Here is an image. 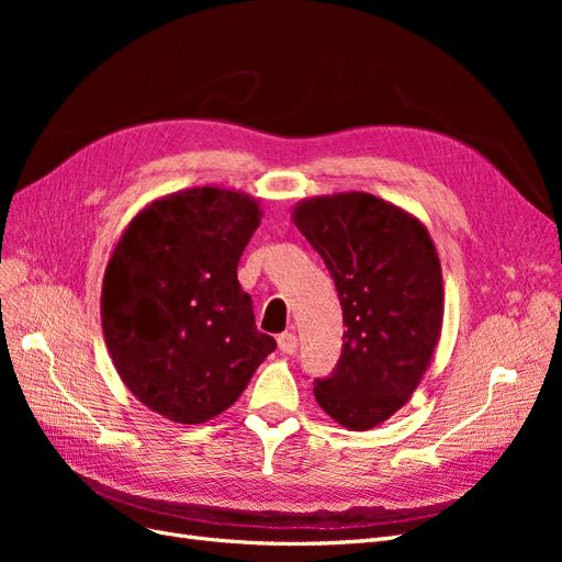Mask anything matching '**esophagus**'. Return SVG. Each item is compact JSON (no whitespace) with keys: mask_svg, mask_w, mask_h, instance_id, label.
<instances>
[{"mask_svg":"<svg viewBox=\"0 0 562 562\" xmlns=\"http://www.w3.org/2000/svg\"><path fill=\"white\" fill-rule=\"evenodd\" d=\"M277 345H279V349H281L283 353H295V349H297V337H295V333H281V335L277 337Z\"/></svg>","mask_w":562,"mask_h":562,"instance_id":"34e87169","label":"esophagus"}]
</instances>
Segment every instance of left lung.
<instances>
[{
  "mask_svg": "<svg viewBox=\"0 0 562 562\" xmlns=\"http://www.w3.org/2000/svg\"><path fill=\"white\" fill-rule=\"evenodd\" d=\"M295 227L326 262L342 304L345 345L314 396L351 431L378 427L411 401L443 326V271L429 229L368 192L302 199Z\"/></svg>",
  "mask_w": 562,
  "mask_h": 562,
  "instance_id": "left-lung-1",
  "label": "left lung"
}]
</instances>
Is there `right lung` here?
<instances>
[{
	"label": "right lung",
	"instance_id": "right-lung-1",
	"mask_svg": "<svg viewBox=\"0 0 562 562\" xmlns=\"http://www.w3.org/2000/svg\"><path fill=\"white\" fill-rule=\"evenodd\" d=\"M260 220L258 199L211 184L155 199L119 236L100 318L119 378L151 413L217 417L277 349L236 279Z\"/></svg>",
	"mask_w": 562,
	"mask_h": 562
}]
</instances>
